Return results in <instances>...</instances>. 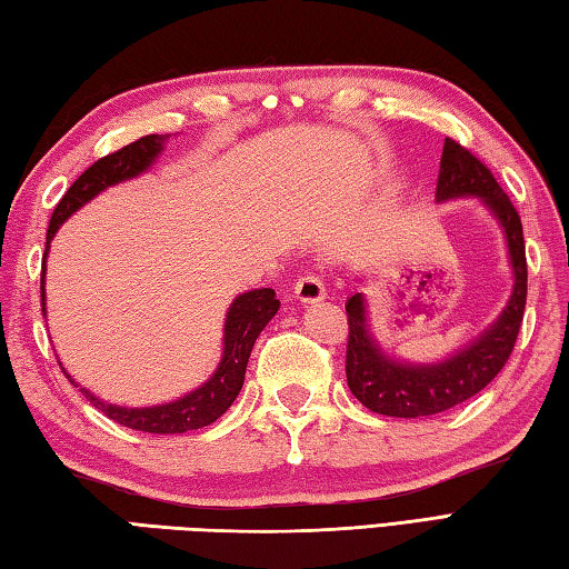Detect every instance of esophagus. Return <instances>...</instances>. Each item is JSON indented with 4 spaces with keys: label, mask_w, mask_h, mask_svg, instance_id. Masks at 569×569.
<instances>
[{
    "label": "esophagus",
    "mask_w": 569,
    "mask_h": 569,
    "mask_svg": "<svg viewBox=\"0 0 569 569\" xmlns=\"http://www.w3.org/2000/svg\"><path fill=\"white\" fill-rule=\"evenodd\" d=\"M295 297L299 301H305V305H315V301L327 299V287H323V280L317 272H307L297 280Z\"/></svg>",
    "instance_id": "34e87169"
}]
</instances>
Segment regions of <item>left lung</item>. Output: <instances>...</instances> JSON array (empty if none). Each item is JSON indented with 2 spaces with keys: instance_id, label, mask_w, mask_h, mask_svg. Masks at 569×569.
Segmentation results:
<instances>
[{
  "instance_id": "left-lung-1",
  "label": "left lung",
  "mask_w": 569,
  "mask_h": 569,
  "mask_svg": "<svg viewBox=\"0 0 569 569\" xmlns=\"http://www.w3.org/2000/svg\"><path fill=\"white\" fill-rule=\"evenodd\" d=\"M477 196L501 223L508 258L513 270V292L489 329L473 339L467 349L457 351L445 361L412 366L400 363L376 343L368 329L366 297L356 292L346 301L349 317V346H346V380L349 388L368 410L388 417H430L455 405L467 402L501 373L511 356L520 323H523L528 297V262L520 216L511 199L498 187L491 169L473 157L455 139H445L442 161H439L437 201Z\"/></svg>"
}]
</instances>
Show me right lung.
<instances>
[{
	"label": "right lung",
	"mask_w": 569,
	"mask_h": 569,
	"mask_svg": "<svg viewBox=\"0 0 569 569\" xmlns=\"http://www.w3.org/2000/svg\"><path fill=\"white\" fill-rule=\"evenodd\" d=\"M169 134H147L139 137L137 142L127 144L118 152L98 159L96 164L88 167L80 177L73 181V187L63 193V199L53 208L49 233H46V254L56 236V230L63 226L68 216H73L80 206H86L90 199H96L100 191H106L112 183H120L127 179H134L139 173L152 167V161L159 157ZM46 254H43V272H41V309L46 315V295H43V274H46ZM280 309V299H274V289L262 287L252 289V292H242L233 299L228 309L226 329H223V356L216 373L208 378L201 388H196L189 396H183L167 405H154V408H120V405H110L98 400L92 392L80 388V392L96 405L98 410L106 412L110 420H114L130 430L149 432V435H181L189 430H201V427L216 422L223 415L246 380L248 358L258 339L260 331L268 327L270 319ZM66 373V368H63ZM66 378H71L66 373ZM73 386L78 382L71 378Z\"/></svg>",
	"instance_id": "obj_1"
}]
</instances>
